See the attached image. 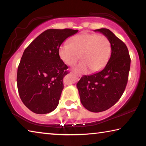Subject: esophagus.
<instances>
[{
	"label": "esophagus",
	"instance_id": "esophagus-1",
	"mask_svg": "<svg viewBox=\"0 0 146 146\" xmlns=\"http://www.w3.org/2000/svg\"><path fill=\"white\" fill-rule=\"evenodd\" d=\"M74 75H75L78 79H80L81 78V76H82L81 75H78V74H76V73H74Z\"/></svg>",
	"mask_w": 146,
	"mask_h": 146
}]
</instances>
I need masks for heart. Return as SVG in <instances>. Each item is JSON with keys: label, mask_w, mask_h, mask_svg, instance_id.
<instances>
[{"label": "heart", "mask_w": 146, "mask_h": 146, "mask_svg": "<svg viewBox=\"0 0 146 146\" xmlns=\"http://www.w3.org/2000/svg\"><path fill=\"white\" fill-rule=\"evenodd\" d=\"M112 52L111 43L107 36L95 33H83L71 37L69 44L59 47L58 56L66 65L72 66L77 62L80 55L82 62L75 70L86 73L102 70L107 65Z\"/></svg>", "instance_id": "heart-1"}]
</instances>
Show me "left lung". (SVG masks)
<instances>
[{
  "mask_svg": "<svg viewBox=\"0 0 146 146\" xmlns=\"http://www.w3.org/2000/svg\"><path fill=\"white\" fill-rule=\"evenodd\" d=\"M110 39L112 52L107 65L100 72L84 75L76 84L80 101L91 112H102L117 103L126 87L131 58L123 42L110 29H95Z\"/></svg>",
  "mask_w": 146,
  "mask_h": 146,
  "instance_id": "left-lung-1",
  "label": "left lung"
}]
</instances>
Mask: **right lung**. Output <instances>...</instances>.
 <instances>
[{
	"label": "right lung",
	"mask_w": 146,
	"mask_h": 146,
	"mask_svg": "<svg viewBox=\"0 0 146 146\" xmlns=\"http://www.w3.org/2000/svg\"><path fill=\"white\" fill-rule=\"evenodd\" d=\"M78 30L47 29L24 50L17 70V82L22 101L36 114L55 110L64 88L68 67L60 60L58 49Z\"/></svg>",
	"instance_id": "1"
}]
</instances>
